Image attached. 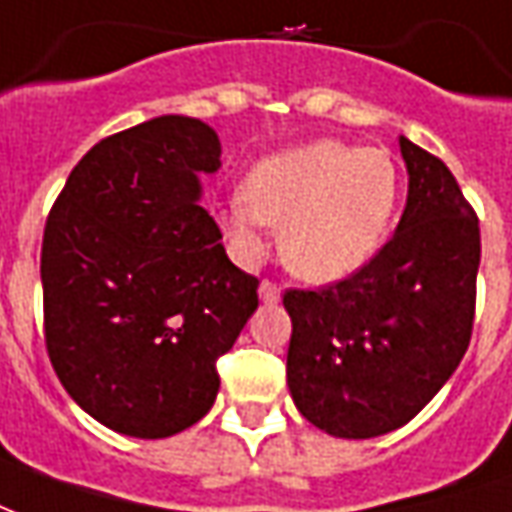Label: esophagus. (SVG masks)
I'll use <instances>...</instances> for the list:
<instances>
[{
  "mask_svg": "<svg viewBox=\"0 0 512 512\" xmlns=\"http://www.w3.org/2000/svg\"><path fill=\"white\" fill-rule=\"evenodd\" d=\"M259 298H262L264 303H278V298H281V287L273 284V281H262V284H259Z\"/></svg>",
  "mask_w": 512,
  "mask_h": 512,
  "instance_id": "obj_1",
  "label": "esophagus"
}]
</instances>
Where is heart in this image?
Segmentation results:
<instances>
[{"mask_svg": "<svg viewBox=\"0 0 512 512\" xmlns=\"http://www.w3.org/2000/svg\"><path fill=\"white\" fill-rule=\"evenodd\" d=\"M398 206V172L379 147L315 139L250 169L222 209V231L239 259L267 250L270 225L292 273L334 284L359 273L387 242Z\"/></svg>", "mask_w": 512, "mask_h": 512, "instance_id": "1", "label": "heart"}]
</instances>
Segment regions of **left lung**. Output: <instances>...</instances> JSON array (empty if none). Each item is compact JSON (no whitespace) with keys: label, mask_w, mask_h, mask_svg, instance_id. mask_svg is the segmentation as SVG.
<instances>
[{"label":"left lung","mask_w":512,"mask_h":512,"mask_svg":"<svg viewBox=\"0 0 512 512\" xmlns=\"http://www.w3.org/2000/svg\"><path fill=\"white\" fill-rule=\"evenodd\" d=\"M398 147L410 183L393 239L351 278L284 295L292 401L334 438H379L412 421L471 340L477 214L440 158L404 136Z\"/></svg>","instance_id":"left-lung-1"}]
</instances>
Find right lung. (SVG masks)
<instances>
[{
	"instance_id": "add662e5",
	"label": "right lung",
	"mask_w": 512,
	"mask_h": 512,
	"mask_svg": "<svg viewBox=\"0 0 512 512\" xmlns=\"http://www.w3.org/2000/svg\"><path fill=\"white\" fill-rule=\"evenodd\" d=\"M220 136L155 116L94 144L52 206L41 248L52 368L83 410L130 438L178 435L211 410L217 359L259 306L222 248L200 175Z\"/></svg>"
}]
</instances>
